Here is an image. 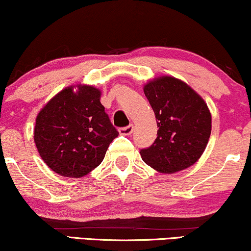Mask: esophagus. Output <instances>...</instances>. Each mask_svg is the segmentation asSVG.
I'll use <instances>...</instances> for the list:
<instances>
[{"label": "esophagus", "instance_id": "34e87169", "mask_svg": "<svg viewBox=\"0 0 251 251\" xmlns=\"http://www.w3.org/2000/svg\"><path fill=\"white\" fill-rule=\"evenodd\" d=\"M132 131H133V126L132 125H130L128 126H123V128H120L119 129L120 135H125V136L131 135Z\"/></svg>", "mask_w": 251, "mask_h": 251}]
</instances>
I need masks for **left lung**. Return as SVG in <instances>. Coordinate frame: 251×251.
<instances>
[{
	"label": "left lung",
	"instance_id": "left-lung-1",
	"mask_svg": "<svg viewBox=\"0 0 251 251\" xmlns=\"http://www.w3.org/2000/svg\"><path fill=\"white\" fill-rule=\"evenodd\" d=\"M157 123V137L140 150L146 164L174 174L191 167L204 152L211 133V114L203 99L173 76L154 78L144 87Z\"/></svg>",
	"mask_w": 251,
	"mask_h": 251
}]
</instances>
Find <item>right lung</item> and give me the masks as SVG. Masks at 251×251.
<instances>
[{
	"mask_svg": "<svg viewBox=\"0 0 251 251\" xmlns=\"http://www.w3.org/2000/svg\"><path fill=\"white\" fill-rule=\"evenodd\" d=\"M119 136L100 102V90L91 85L68 87L57 94L36 116L34 142L54 173L80 178L104 160Z\"/></svg>",
	"mask_w": 251,
	"mask_h": 251,
	"instance_id": "right-lung-1",
	"label": "right lung"
}]
</instances>
